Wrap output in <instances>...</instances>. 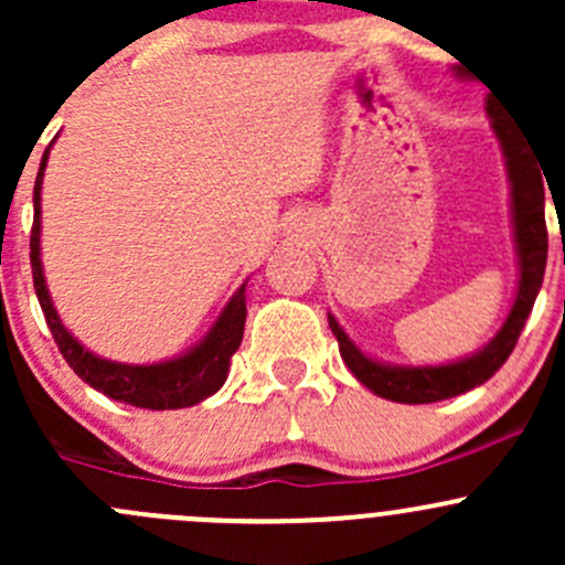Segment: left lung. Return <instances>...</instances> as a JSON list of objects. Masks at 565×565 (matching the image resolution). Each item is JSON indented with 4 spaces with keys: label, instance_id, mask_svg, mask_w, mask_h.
<instances>
[{
    "label": "left lung",
    "instance_id": "obj_1",
    "mask_svg": "<svg viewBox=\"0 0 565 565\" xmlns=\"http://www.w3.org/2000/svg\"><path fill=\"white\" fill-rule=\"evenodd\" d=\"M487 111L492 117V128L498 134L500 147L505 156V169L511 180V218H514V243L516 259H520V287H516L514 306L505 317L503 328L483 350L472 352L461 361L443 363V366H391V363L372 361L363 355L350 335L341 330L333 315H328L330 330L339 341V352L347 369L374 391L377 396L402 404H431L443 398L459 396L476 385H483L514 352L516 339L525 328L530 311H533L535 295L544 281L546 267V218H544V182H541L539 167L516 130L505 119L494 117L492 100H487ZM544 172V169H541Z\"/></svg>",
    "mask_w": 565,
    "mask_h": 565
}]
</instances>
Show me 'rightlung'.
<instances>
[{"label": "right lung", "mask_w": 565, "mask_h": 565, "mask_svg": "<svg viewBox=\"0 0 565 565\" xmlns=\"http://www.w3.org/2000/svg\"><path fill=\"white\" fill-rule=\"evenodd\" d=\"M51 150V147H49ZM49 150L43 152L40 172L35 180V221H32L30 237V259L32 278H35V292L43 309L45 322H49L51 335L60 347L67 366L78 374L95 391L106 393L114 402L134 404L145 409H180L191 404L204 402L224 385L230 374V361L243 341V328H246V284L232 295L226 309L215 319L210 333L199 341L185 355L172 358L163 363H150V366H134V363L106 361V358L93 355L67 333L56 315L51 295L45 289L43 262H40V188H43V172L49 163Z\"/></svg>", "instance_id": "right-lung-1"}]
</instances>
